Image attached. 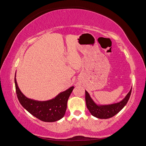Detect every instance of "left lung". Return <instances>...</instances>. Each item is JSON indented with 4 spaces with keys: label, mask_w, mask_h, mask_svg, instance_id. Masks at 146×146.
Masks as SVG:
<instances>
[{
    "label": "left lung",
    "mask_w": 146,
    "mask_h": 146,
    "mask_svg": "<svg viewBox=\"0 0 146 146\" xmlns=\"http://www.w3.org/2000/svg\"><path fill=\"white\" fill-rule=\"evenodd\" d=\"M132 88L122 100L118 103L109 105H97L92 100L88 93L85 90L86 105L93 116L98 119H107L115 115L127 103L131 94Z\"/></svg>",
    "instance_id": "obj_1"
}]
</instances>
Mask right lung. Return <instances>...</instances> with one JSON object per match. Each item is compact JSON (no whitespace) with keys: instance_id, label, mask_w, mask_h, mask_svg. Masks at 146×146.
I'll use <instances>...</instances> for the list:
<instances>
[{"instance_id":"right-lung-1","label":"right lung","mask_w":146,"mask_h":146,"mask_svg":"<svg viewBox=\"0 0 146 146\" xmlns=\"http://www.w3.org/2000/svg\"><path fill=\"white\" fill-rule=\"evenodd\" d=\"M15 73V90L18 100L25 109L37 119L43 122H53L62 119L67 108V102L74 86L59 94L54 98L47 101H38L28 98L20 90Z\"/></svg>"}]
</instances>
